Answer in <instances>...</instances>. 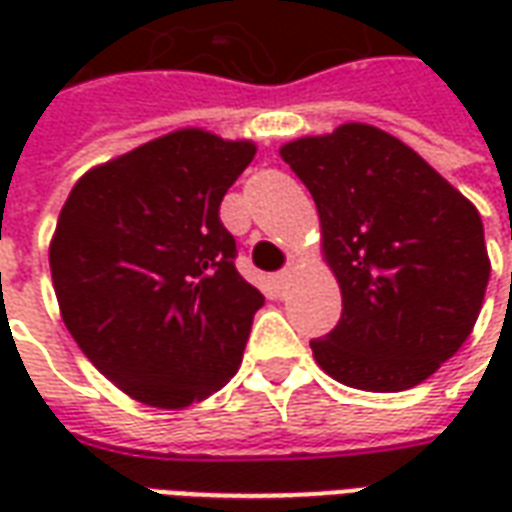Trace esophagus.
Wrapping results in <instances>:
<instances>
[{"mask_svg": "<svg viewBox=\"0 0 512 512\" xmlns=\"http://www.w3.org/2000/svg\"><path fill=\"white\" fill-rule=\"evenodd\" d=\"M293 271H296V266H293V263H290V266L285 268V271H279V274H277V285H279V288H282V290L288 288L290 279H293Z\"/></svg>", "mask_w": 512, "mask_h": 512, "instance_id": "esophagus-1", "label": "esophagus"}]
</instances>
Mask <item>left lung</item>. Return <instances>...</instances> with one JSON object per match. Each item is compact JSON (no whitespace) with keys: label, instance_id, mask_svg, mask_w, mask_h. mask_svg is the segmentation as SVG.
Masks as SVG:
<instances>
[{"label":"left lung","instance_id":"1","mask_svg":"<svg viewBox=\"0 0 512 512\" xmlns=\"http://www.w3.org/2000/svg\"><path fill=\"white\" fill-rule=\"evenodd\" d=\"M279 156L310 189L343 315L312 356L365 392L422 384L472 334L491 260L483 219L417 150L367 123L299 136Z\"/></svg>","mask_w":512,"mask_h":512}]
</instances>
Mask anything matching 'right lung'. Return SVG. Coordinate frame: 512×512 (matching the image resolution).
Wrapping results in <instances>:
<instances>
[{"label":"right lung","mask_w":512,"mask_h":512,"mask_svg":"<svg viewBox=\"0 0 512 512\" xmlns=\"http://www.w3.org/2000/svg\"><path fill=\"white\" fill-rule=\"evenodd\" d=\"M249 139L178 128L87 169L49 244L60 315L136 403L178 411L238 373L263 293L235 271L219 205Z\"/></svg>","instance_id":"right-lung-1"}]
</instances>
